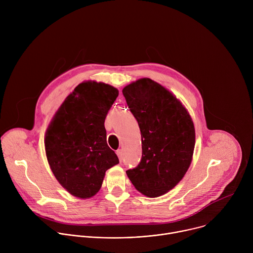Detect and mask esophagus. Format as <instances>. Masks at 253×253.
Instances as JSON below:
<instances>
[{
    "instance_id": "obj_1",
    "label": "esophagus",
    "mask_w": 253,
    "mask_h": 253,
    "mask_svg": "<svg viewBox=\"0 0 253 253\" xmlns=\"http://www.w3.org/2000/svg\"><path fill=\"white\" fill-rule=\"evenodd\" d=\"M116 154H117V156H118L119 160H120V161H122V159H123V150H121V149L117 150Z\"/></svg>"
}]
</instances>
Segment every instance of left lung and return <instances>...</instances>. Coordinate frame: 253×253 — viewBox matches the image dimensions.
I'll return each mask as SVG.
<instances>
[{
	"label": "left lung",
	"mask_w": 253,
	"mask_h": 253,
	"mask_svg": "<svg viewBox=\"0 0 253 253\" xmlns=\"http://www.w3.org/2000/svg\"><path fill=\"white\" fill-rule=\"evenodd\" d=\"M122 93L138 122L142 143L141 161L126 171L127 176L142 194L161 196L180 182L191 164L193 121L181 102L149 78L127 85Z\"/></svg>",
	"instance_id": "1"
}]
</instances>
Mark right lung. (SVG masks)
I'll use <instances>...</instances> for the list:
<instances>
[{"label": "right lung", "mask_w": 253, "mask_h": 253, "mask_svg": "<svg viewBox=\"0 0 253 253\" xmlns=\"http://www.w3.org/2000/svg\"><path fill=\"white\" fill-rule=\"evenodd\" d=\"M119 91L86 81L62 103L48 126L45 150L59 183L72 195L87 199L101 188L105 172L119 163L106 140L105 118Z\"/></svg>", "instance_id": "right-lung-1"}]
</instances>
